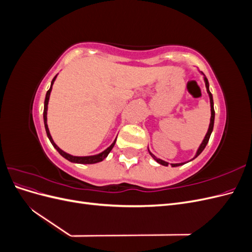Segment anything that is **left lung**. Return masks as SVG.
Here are the masks:
<instances>
[{"label": "left lung", "mask_w": 252, "mask_h": 252, "mask_svg": "<svg viewBox=\"0 0 252 252\" xmlns=\"http://www.w3.org/2000/svg\"><path fill=\"white\" fill-rule=\"evenodd\" d=\"M199 72H200L201 74H203L204 82H205V86H206V90H207V94H208V95H209V101H210V113H211V116H210V123H209L208 130H207V133H206V135H205L204 140L202 141L201 145L199 146V148H197L194 157H193L191 159H189V161H187V162H183V163H171V164H170L171 167H178V166H181V165H184V164H186V163H188V162H190V161H192V159H194L196 157H199V156L202 154V151L205 149L206 145H207V143H208V141H209V138H210V135H211V132H212V130H213V125H215V107H213V98H212V94H211L210 90H209V83H208L207 78H206L205 74H204L203 72H201L200 70H199ZM148 152H149V155L152 157V158H154L157 163L161 164V165H163V166H168V164H169L168 162L163 161V159L157 158L154 154H151L149 148H148Z\"/></svg>", "instance_id": "left-lung-1"}]
</instances>
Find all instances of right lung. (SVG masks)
<instances>
[{"label":"right lung","mask_w":252,"mask_h":252,"mask_svg":"<svg viewBox=\"0 0 252 252\" xmlns=\"http://www.w3.org/2000/svg\"><path fill=\"white\" fill-rule=\"evenodd\" d=\"M59 74V73H58ZM58 74L56 75L55 78H53V80L51 81V84H50V88L49 90L47 91L46 94V96H45V102H44V112H43V118H44V125H45V129H46V133H47V136L48 139L50 141V143L52 144V146L55 147L59 154L62 156L63 158H65L66 159H68V161L71 162V163H77V164H95V163H98V162H102L104 158H107V156L109 155V152L111 151V149L113 148L114 144H116L117 142V138L114 139V141L112 142V144L110 145L109 147L106 148L104 151L100 152V154L97 155H94V156H86V157H78V156H72V155H69L67 154V152H65L64 150L61 149L58 145L55 143V141H53L52 136L50 134V131H49V128H48V124H47V110H48V102H49V97H50V93L52 90V85L55 84V81L58 77Z\"/></svg>","instance_id":"right-lung-1"}]
</instances>
